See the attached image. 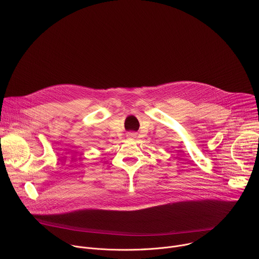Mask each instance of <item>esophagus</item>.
Returning a JSON list of instances; mask_svg holds the SVG:
<instances>
[{
  "label": "esophagus",
  "instance_id": "1",
  "mask_svg": "<svg viewBox=\"0 0 259 259\" xmlns=\"http://www.w3.org/2000/svg\"><path fill=\"white\" fill-rule=\"evenodd\" d=\"M127 137L128 138H135L136 134L135 133H129V134H127Z\"/></svg>",
  "mask_w": 259,
  "mask_h": 259
}]
</instances>
